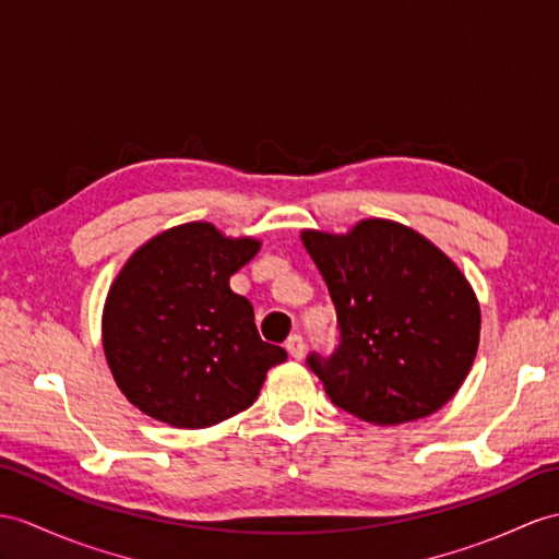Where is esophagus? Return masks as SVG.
Segmentation results:
<instances>
[{
    "instance_id": "esophagus-1",
    "label": "esophagus",
    "mask_w": 559,
    "mask_h": 559,
    "mask_svg": "<svg viewBox=\"0 0 559 559\" xmlns=\"http://www.w3.org/2000/svg\"><path fill=\"white\" fill-rule=\"evenodd\" d=\"M287 350H289V356H292V358L301 360V358H304V353H306L304 336H301V334H292V336L287 338Z\"/></svg>"
}]
</instances>
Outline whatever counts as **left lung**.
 Here are the masks:
<instances>
[{"instance_id":"8db88e82","label":"left lung","mask_w":559,"mask_h":559,"mask_svg":"<svg viewBox=\"0 0 559 559\" xmlns=\"http://www.w3.org/2000/svg\"><path fill=\"white\" fill-rule=\"evenodd\" d=\"M336 308L338 346L308 367L342 411L372 425L437 413L479 348V301L457 265L401 223L360 221L348 235L304 229Z\"/></svg>"}]
</instances>
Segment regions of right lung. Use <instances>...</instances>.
I'll use <instances>...</instances> for the list:
<instances>
[{"instance_id":"1","label":"right lung","mask_w":559,"mask_h":559,"mask_svg":"<svg viewBox=\"0 0 559 559\" xmlns=\"http://www.w3.org/2000/svg\"><path fill=\"white\" fill-rule=\"evenodd\" d=\"M261 249L211 223H187L148 239L106 296L102 338L118 389L148 417L203 429L261 393L287 350L263 342L253 308L229 277Z\"/></svg>"}]
</instances>
